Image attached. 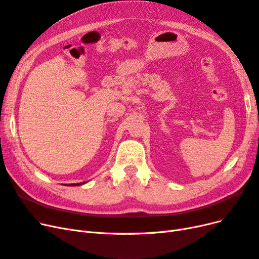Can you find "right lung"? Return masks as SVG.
Wrapping results in <instances>:
<instances>
[{
    "label": "right lung",
    "mask_w": 259,
    "mask_h": 259,
    "mask_svg": "<svg viewBox=\"0 0 259 259\" xmlns=\"http://www.w3.org/2000/svg\"><path fill=\"white\" fill-rule=\"evenodd\" d=\"M82 184H84V183H80V184H72V186H79V185H82ZM71 186V185H70Z\"/></svg>",
    "instance_id": "obj_1"
}]
</instances>
